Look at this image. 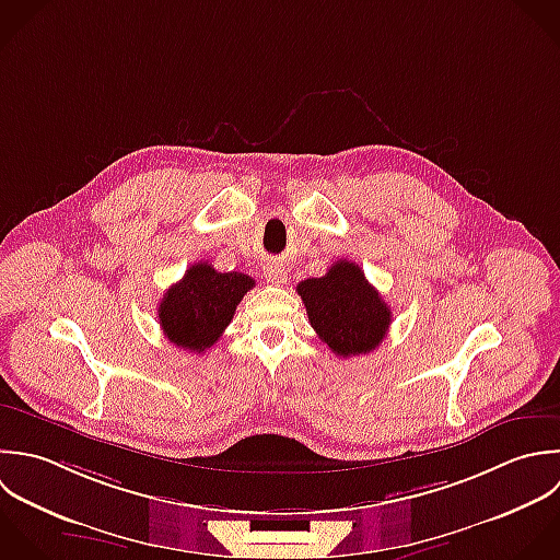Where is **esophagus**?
<instances>
[{
	"mask_svg": "<svg viewBox=\"0 0 560 560\" xmlns=\"http://www.w3.org/2000/svg\"><path fill=\"white\" fill-rule=\"evenodd\" d=\"M264 277H266V281L272 283V285H283V283L288 281V270H285L283 264L272 261V264H266V266H264Z\"/></svg>",
	"mask_w": 560,
	"mask_h": 560,
	"instance_id": "34e87169",
	"label": "esophagus"
}]
</instances>
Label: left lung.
<instances>
[{"label": "left lung", "instance_id": "obj_1", "mask_svg": "<svg viewBox=\"0 0 560 560\" xmlns=\"http://www.w3.org/2000/svg\"><path fill=\"white\" fill-rule=\"evenodd\" d=\"M318 338L340 358L366 355L384 340L393 312L353 261H336L325 277L296 285Z\"/></svg>", "mask_w": 560, "mask_h": 560}]
</instances>
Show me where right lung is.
Listing matches in <instances>:
<instances>
[{"label":"right lung","mask_w":560,"mask_h":560,"mask_svg":"<svg viewBox=\"0 0 560 560\" xmlns=\"http://www.w3.org/2000/svg\"><path fill=\"white\" fill-rule=\"evenodd\" d=\"M255 281L244 272H218L198 261L159 303V325L178 349L202 353L213 347L233 320L235 307Z\"/></svg>","instance_id":"obj_1"}]
</instances>
